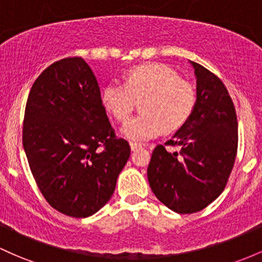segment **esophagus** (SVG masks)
<instances>
[{"label": "esophagus", "instance_id": "1", "mask_svg": "<svg viewBox=\"0 0 262 262\" xmlns=\"http://www.w3.org/2000/svg\"><path fill=\"white\" fill-rule=\"evenodd\" d=\"M130 146L132 151H136V150H140V148H142V145H140V143H136V142H131Z\"/></svg>", "mask_w": 262, "mask_h": 262}]
</instances>
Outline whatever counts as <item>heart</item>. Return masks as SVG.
I'll return each mask as SVG.
<instances>
[{"label": "heart", "mask_w": 262, "mask_h": 262, "mask_svg": "<svg viewBox=\"0 0 262 262\" xmlns=\"http://www.w3.org/2000/svg\"><path fill=\"white\" fill-rule=\"evenodd\" d=\"M196 91L179 74L161 63H146L131 69L125 85L110 82L101 91L103 107L116 120L128 117L141 101V114L123 123L121 134L145 142L162 131H176L187 122L196 106Z\"/></svg>", "instance_id": "1"}]
</instances>
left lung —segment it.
Returning <instances> with one entry per match:
<instances>
[{
	"label": "left lung",
	"mask_w": 262,
	"mask_h": 262,
	"mask_svg": "<svg viewBox=\"0 0 262 262\" xmlns=\"http://www.w3.org/2000/svg\"><path fill=\"white\" fill-rule=\"evenodd\" d=\"M196 75V106L187 122L165 145L152 151L147 179L156 198L177 213L209 206L227 184L237 154V119L229 91L220 78L191 62Z\"/></svg>",
	"instance_id": "obj_1"
}]
</instances>
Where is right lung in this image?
Masks as SVG:
<instances>
[{"label":"right lung","mask_w":262,"mask_h":262,"mask_svg":"<svg viewBox=\"0 0 262 262\" xmlns=\"http://www.w3.org/2000/svg\"><path fill=\"white\" fill-rule=\"evenodd\" d=\"M22 143L43 198L71 217H89L111 199L131 154L115 134L96 77L81 57L56 61L35 81Z\"/></svg>","instance_id":"1"}]
</instances>
